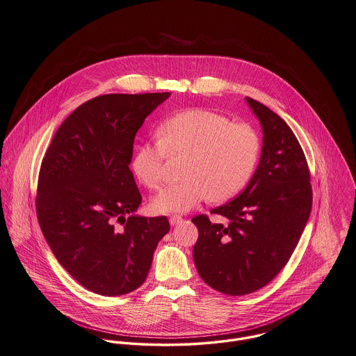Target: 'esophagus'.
Segmentation results:
<instances>
[{
	"mask_svg": "<svg viewBox=\"0 0 356 356\" xmlns=\"http://www.w3.org/2000/svg\"><path fill=\"white\" fill-rule=\"evenodd\" d=\"M182 218L181 216H178V215H172L170 219H168V222H170V225L171 226H178L179 223H182Z\"/></svg>",
	"mask_w": 356,
	"mask_h": 356,
	"instance_id": "1",
	"label": "esophagus"
}]
</instances>
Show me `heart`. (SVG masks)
Masks as SVG:
<instances>
[{"instance_id": "1", "label": "heart", "mask_w": 356, "mask_h": 356, "mask_svg": "<svg viewBox=\"0 0 356 356\" xmlns=\"http://www.w3.org/2000/svg\"><path fill=\"white\" fill-rule=\"evenodd\" d=\"M159 140L140 145L131 159L136 178L148 188L163 181L167 155L188 156L179 184L164 188L152 198L158 213H186L202 201H227L249 184L259 156L256 130L231 124L218 113L188 110L164 121Z\"/></svg>"}]
</instances>
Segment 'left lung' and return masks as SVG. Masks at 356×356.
<instances>
[{
	"label": "left lung",
	"instance_id": "1",
	"mask_svg": "<svg viewBox=\"0 0 356 356\" xmlns=\"http://www.w3.org/2000/svg\"><path fill=\"white\" fill-rule=\"evenodd\" d=\"M246 103L262 129L259 165L234 200L211 211L226 218L192 219L198 228L193 259L213 290L246 295L266 286L289 262L313 204L310 172L291 128L252 97Z\"/></svg>",
	"mask_w": 356,
	"mask_h": 356
}]
</instances>
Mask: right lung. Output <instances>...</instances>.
Instances as JSON below:
<instances>
[{
    "mask_svg": "<svg viewBox=\"0 0 356 356\" xmlns=\"http://www.w3.org/2000/svg\"><path fill=\"white\" fill-rule=\"evenodd\" d=\"M170 95L110 94L83 103L42 161L36 215L43 236L66 272L99 295L138 289L170 229L165 216L134 215L141 194L129 168L137 130Z\"/></svg>",
    "mask_w": 356,
    "mask_h": 356,
    "instance_id": "obj_1",
    "label": "right lung"
}]
</instances>
